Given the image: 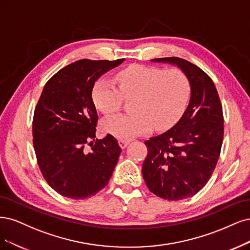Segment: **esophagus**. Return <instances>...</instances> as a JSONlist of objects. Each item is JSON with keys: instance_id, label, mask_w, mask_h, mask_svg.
I'll use <instances>...</instances> for the list:
<instances>
[{"instance_id": "34e87169", "label": "esophagus", "mask_w": 250, "mask_h": 250, "mask_svg": "<svg viewBox=\"0 0 250 250\" xmlns=\"http://www.w3.org/2000/svg\"><path fill=\"white\" fill-rule=\"evenodd\" d=\"M118 143H119V146L122 148H125L127 146V144L130 143V140H124V139H120L118 140Z\"/></svg>"}]
</instances>
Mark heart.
<instances>
[{"mask_svg":"<svg viewBox=\"0 0 250 250\" xmlns=\"http://www.w3.org/2000/svg\"><path fill=\"white\" fill-rule=\"evenodd\" d=\"M118 88L107 79H100L92 88L95 107L104 114H114L131 101V113L104 120V131L127 140L154 130H164L180 117L189 98L190 83L179 67L163 69L152 65L128 66L118 71Z\"/></svg>","mask_w":250,"mask_h":250,"instance_id":"b5f03b06","label":"heart"}]
</instances>
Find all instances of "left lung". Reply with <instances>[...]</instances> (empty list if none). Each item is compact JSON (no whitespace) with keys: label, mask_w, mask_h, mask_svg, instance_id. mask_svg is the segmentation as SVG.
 <instances>
[{"label":"left lung","mask_w":250,"mask_h":250,"mask_svg":"<svg viewBox=\"0 0 250 250\" xmlns=\"http://www.w3.org/2000/svg\"><path fill=\"white\" fill-rule=\"evenodd\" d=\"M178 65L186 74L191 98L171 128L144 142L142 175L150 192L167 200L195 195L210 180L220 156L224 126L218 92L206 72L179 57L152 59Z\"/></svg>","instance_id":"obj_1"}]
</instances>
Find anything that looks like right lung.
Wrapping results in <instances>:
<instances>
[{
    "label": "right lung",
    "mask_w": 250,
    "mask_h": 250,
    "mask_svg": "<svg viewBox=\"0 0 250 250\" xmlns=\"http://www.w3.org/2000/svg\"><path fill=\"white\" fill-rule=\"evenodd\" d=\"M124 60H78L43 87L32 124L33 146L44 180L63 196L89 198L113 173L122 148L110 134L95 140L99 116L91 93L96 80Z\"/></svg>",
    "instance_id": "add662e5"
}]
</instances>
